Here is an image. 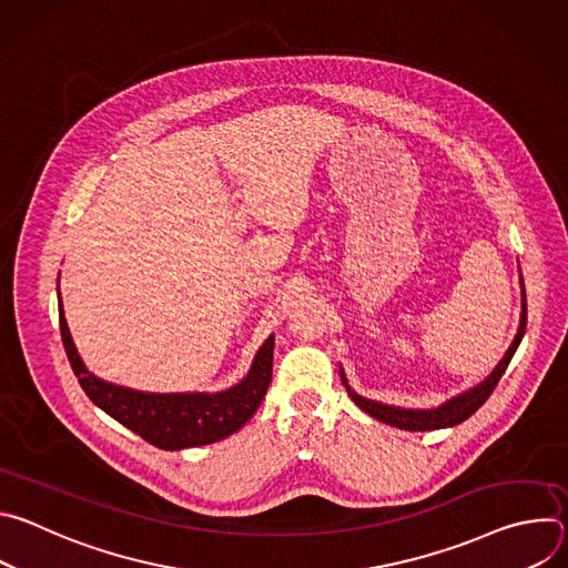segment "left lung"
<instances>
[{
  "mask_svg": "<svg viewBox=\"0 0 568 568\" xmlns=\"http://www.w3.org/2000/svg\"><path fill=\"white\" fill-rule=\"evenodd\" d=\"M524 333H526V290H524V278H521V316H519V328H517V335H515L510 348L506 351L504 359L497 364V368L488 377H485L480 384H476L474 388H469V390L447 399L445 404H440V407H436V409H402V407H390V404H382V402L362 397V395H357L351 388V384H348V379H346L342 368H339V373H342V382H344L351 399L357 404L362 412H366L375 420H379L384 425H390V427H397V429H407V432L447 429V427H456L463 420H467L480 407V404L490 397V393L499 384L501 375L506 373L515 351L519 348V344L524 339Z\"/></svg>",
  "mask_w": 568,
  "mask_h": 568,
  "instance_id": "left-lung-1",
  "label": "left lung"
}]
</instances>
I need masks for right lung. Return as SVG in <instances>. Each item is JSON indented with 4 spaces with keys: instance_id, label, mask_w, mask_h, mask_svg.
Listing matches in <instances>:
<instances>
[{
    "instance_id": "right-lung-1",
    "label": "right lung",
    "mask_w": 568,
    "mask_h": 568,
    "mask_svg": "<svg viewBox=\"0 0 568 568\" xmlns=\"http://www.w3.org/2000/svg\"><path fill=\"white\" fill-rule=\"evenodd\" d=\"M60 335L69 364L88 397L116 423L150 445L175 452L217 443L245 425L270 388L274 362V335L256 353L250 373L235 386L220 393H143L105 382L90 373L80 359L67 328L58 292Z\"/></svg>"
}]
</instances>
